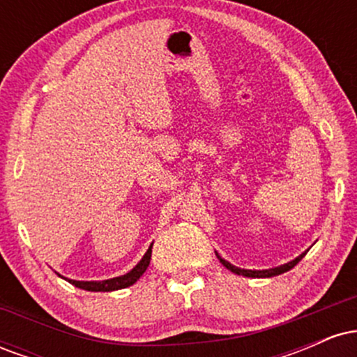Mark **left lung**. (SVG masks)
<instances>
[{"label":"left lung","mask_w":357,"mask_h":357,"mask_svg":"<svg viewBox=\"0 0 357 357\" xmlns=\"http://www.w3.org/2000/svg\"><path fill=\"white\" fill-rule=\"evenodd\" d=\"M309 252V250H305L304 253H301L297 258H294V260L287 261V264L280 265V267H273V268H267V270H247V268H240V267H235V265L230 264L228 260H225V258H221L218 255V252L216 253V257H218V260L223 264V267H227L230 272L236 273V275H243V277H252V278H268V277H275V275H280V273L284 272H289L290 268H294L296 265L298 264V261L302 260V258L305 257V253Z\"/></svg>","instance_id":"1"}]
</instances>
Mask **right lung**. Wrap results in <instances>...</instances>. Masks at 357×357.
Returning <instances> with one entry per match:
<instances>
[{
    "label": "right lung",
    "mask_w": 357,
    "mask_h": 357,
    "mask_svg": "<svg viewBox=\"0 0 357 357\" xmlns=\"http://www.w3.org/2000/svg\"><path fill=\"white\" fill-rule=\"evenodd\" d=\"M151 253H153V243H151V247L147 248V252L144 253V257L141 258V261H139L130 272L124 273V275L107 278V280H72V278L60 275V273H56V275L63 278V280L70 282L72 285L79 287V289L89 290V292H114V290H121V289H126V287L136 284L139 278L142 277V273L146 272L147 267H149Z\"/></svg>",
    "instance_id": "add662e5"
}]
</instances>
